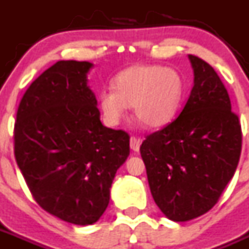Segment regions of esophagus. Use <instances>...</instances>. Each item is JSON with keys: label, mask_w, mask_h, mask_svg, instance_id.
Masks as SVG:
<instances>
[{"label": "esophagus", "mask_w": 249, "mask_h": 249, "mask_svg": "<svg viewBox=\"0 0 249 249\" xmlns=\"http://www.w3.org/2000/svg\"><path fill=\"white\" fill-rule=\"evenodd\" d=\"M141 144H142L141 138H137V137L130 138V148L134 150V152H138V150H139V148H141Z\"/></svg>", "instance_id": "obj_1"}]
</instances>
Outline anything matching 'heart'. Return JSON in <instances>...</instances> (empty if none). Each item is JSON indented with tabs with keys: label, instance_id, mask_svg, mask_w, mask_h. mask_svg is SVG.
<instances>
[{
	"label": "heart",
	"instance_id": "heart-1",
	"mask_svg": "<svg viewBox=\"0 0 249 249\" xmlns=\"http://www.w3.org/2000/svg\"><path fill=\"white\" fill-rule=\"evenodd\" d=\"M113 89L99 96L106 124L116 126L129 107L147 128L157 129L172 121L185 95V79L178 71L160 64H138L121 71L112 81Z\"/></svg>",
	"mask_w": 249,
	"mask_h": 249
}]
</instances>
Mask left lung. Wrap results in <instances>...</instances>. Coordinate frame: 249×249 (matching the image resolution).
Here are the masks:
<instances>
[{
    "instance_id": "8db88e82",
    "label": "left lung",
    "mask_w": 249,
    "mask_h": 249,
    "mask_svg": "<svg viewBox=\"0 0 249 249\" xmlns=\"http://www.w3.org/2000/svg\"><path fill=\"white\" fill-rule=\"evenodd\" d=\"M194 87L181 114L141 145L157 206L173 221L208 213L234 176L242 149L239 119L210 64L189 55Z\"/></svg>"
}]
</instances>
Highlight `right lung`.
<instances>
[{
	"instance_id": "right-lung-1",
	"label": "right lung",
	"mask_w": 249,
	"mask_h": 249,
	"mask_svg": "<svg viewBox=\"0 0 249 249\" xmlns=\"http://www.w3.org/2000/svg\"><path fill=\"white\" fill-rule=\"evenodd\" d=\"M93 64L59 60L31 83L15 123V158L34 199L49 214L93 224L129 153L130 137L104 126L87 73Z\"/></svg>"
}]
</instances>
